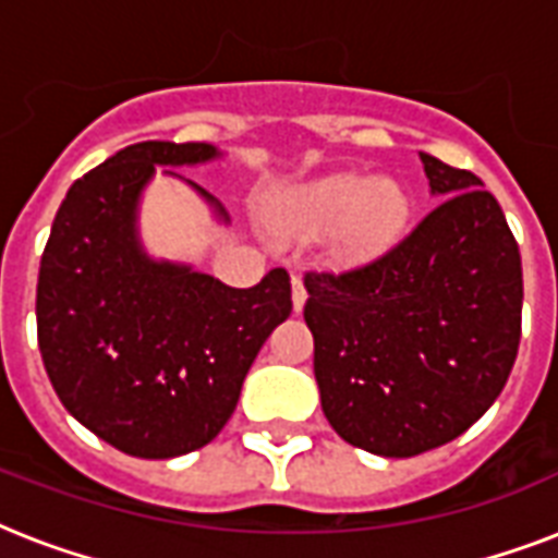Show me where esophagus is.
<instances>
[{"label": "esophagus", "instance_id": "1", "mask_svg": "<svg viewBox=\"0 0 558 558\" xmlns=\"http://www.w3.org/2000/svg\"><path fill=\"white\" fill-rule=\"evenodd\" d=\"M304 304H306L304 280L295 275V278H292V306H295V313H301V310H304Z\"/></svg>", "mask_w": 558, "mask_h": 558}]
</instances>
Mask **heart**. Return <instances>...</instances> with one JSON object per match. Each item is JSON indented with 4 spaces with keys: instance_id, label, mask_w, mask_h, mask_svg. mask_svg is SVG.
<instances>
[{
    "instance_id": "b5f03b06",
    "label": "heart",
    "mask_w": 558,
    "mask_h": 558,
    "mask_svg": "<svg viewBox=\"0 0 558 558\" xmlns=\"http://www.w3.org/2000/svg\"><path fill=\"white\" fill-rule=\"evenodd\" d=\"M411 214V196L393 177L341 170L315 179L292 199V228L322 234L336 226V245L348 257H373L397 243Z\"/></svg>"
}]
</instances>
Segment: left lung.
Segmentation results:
<instances>
[{
  "label": "left lung",
  "mask_w": 558,
  "mask_h": 558,
  "mask_svg": "<svg viewBox=\"0 0 558 558\" xmlns=\"http://www.w3.org/2000/svg\"><path fill=\"white\" fill-rule=\"evenodd\" d=\"M440 205L376 260L306 271L324 416L341 440L414 458L477 423L521 339V254L484 182L420 153Z\"/></svg>",
  "instance_id": "1"
}]
</instances>
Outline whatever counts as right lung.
I'll list each match as a JSON object with an SVG mask.
<instances>
[{
    "instance_id": "add662e5",
    "label": "right lung",
    "mask_w": 558,
    "mask_h": 558,
    "mask_svg": "<svg viewBox=\"0 0 558 558\" xmlns=\"http://www.w3.org/2000/svg\"><path fill=\"white\" fill-rule=\"evenodd\" d=\"M219 156L205 142L118 150L69 187L39 260L37 339L48 379L77 423L133 458L208 446L234 414L263 341L292 313L287 269L234 289L144 248L138 202L156 168ZM182 182L228 222L208 191Z\"/></svg>"
}]
</instances>
